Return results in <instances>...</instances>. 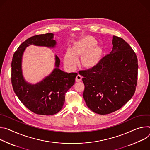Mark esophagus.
Returning <instances> with one entry per match:
<instances>
[{
	"instance_id": "34e87169",
	"label": "esophagus",
	"mask_w": 150,
	"mask_h": 150,
	"mask_svg": "<svg viewBox=\"0 0 150 150\" xmlns=\"http://www.w3.org/2000/svg\"><path fill=\"white\" fill-rule=\"evenodd\" d=\"M81 79H82V76L80 74H78L76 77V81H81Z\"/></svg>"
}]
</instances>
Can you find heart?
<instances>
[{
	"label": "heart",
	"instance_id": "b5f03b06",
	"mask_svg": "<svg viewBox=\"0 0 150 150\" xmlns=\"http://www.w3.org/2000/svg\"><path fill=\"white\" fill-rule=\"evenodd\" d=\"M94 38L88 36L76 42L71 49L67 51L64 57L65 64L70 69H74L78 62L77 58L81 56V65L86 68L94 66L100 55V49L96 46Z\"/></svg>",
	"mask_w": 150,
	"mask_h": 150
}]
</instances>
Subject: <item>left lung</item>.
Segmentation results:
<instances>
[{"instance_id": "8db88e82", "label": "left lung", "mask_w": 150, "mask_h": 150, "mask_svg": "<svg viewBox=\"0 0 150 150\" xmlns=\"http://www.w3.org/2000/svg\"><path fill=\"white\" fill-rule=\"evenodd\" d=\"M112 49L96 65L80 71L88 108L104 115L120 109L134 95L138 79V59L122 38L112 37Z\"/></svg>"}]
</instances>
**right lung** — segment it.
<instances>
[{
    "mask_svg": "<svg viewBox=\"0 0 150 150\" xmlns=\"http://www.w3.org/2000/svg\"><path fill=\"white\" fill-rule=\"evenodd\" d=\"M53 33L32 36L24 42L13 54L11 67V81L14 92L30 111L40 115H50L62 108L66 92L74 84L76 73H68L60 70V59L55 56V69L49 76L36 84L25 80L22 70V59L26 47L30 45L55 47L57 42Z\"/></svg>",
    "mask_w": 150,
    "mask_h": 150,
    "instance_id": "obj_1",
    "label": "right lung"
}]
</instances>
